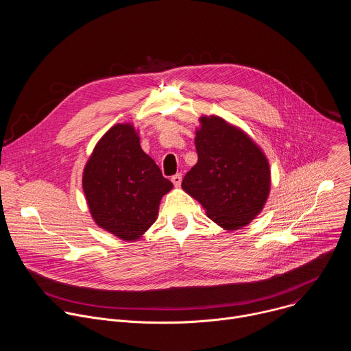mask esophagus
<instances>
[{
	"mask_svg": "<svg viewBox=\"0 0 351 351\" xmlns=\"http://www.w3.org/2000/svg\"><path fill=\"white\" fill-rule=\"evenodd\" d=\"M171 180H172V183H173L176 187H179V186H180V183H182V173H176V175H173V176L171 178Z\"/></svg>",
	"mask_w": 351,
	"mask_h": 351,
	"instance_id": "1",
	"label": "esophagus"
}]
</instances>
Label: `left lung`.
Masks as SVG:
<instances>
[{
    "label": "left lung",
    "instance_id": "1",
    "mask_svg": "<svg viewBox=\"0 0 351 351\" xmlns=\"http://www.w3.org/2000/svg\"><path fill=\"white\" fill-rule=\"evenodd\" d=\"M195 133L198 161L182 187L219 226L236 230L258 215L267 202L271 172L257 144L218 117H203Z\"/></svg>",
    "mask_w": 351,
    "mask_h": 351
}]
</instances>
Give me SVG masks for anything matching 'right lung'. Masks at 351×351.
<instances>
[{
  "label": "right lung",
  "instance_id": "add662e5",
  "mask_svg": "<svg viewBox=\"0 0 351 351\" xmlns=\"http://www.w3.org/2000/svg\"><path fill=\"white\" fill-rule=\"evenodd\" d=\"M172 183L140 147L132 125H115L99 140L83 172V190L95 223L123 240L152 226Z\"/></svg>",
  "mask_w": 351,
  "mask_h": 351
}]
</instances>
